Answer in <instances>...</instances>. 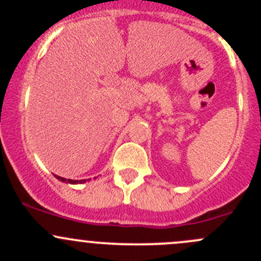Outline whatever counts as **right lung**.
Listing matches in <instances>:
<instances>
[{
    "label": "right lung",
    "instance_id": "1",
    "mask_svg": "<svg viewBox=\"0 0 261 261\" xmlns=\"http://www.w3.org/2000/svg\"><path fill=\"white\" fill-rule=\"evenodd\" d=\"M54 177L57 178L58 180H60V181H64V183H69V184H78V183H86L87 180H89V179H81V180H73V179H67V178H63V177H59V175H55L54 174Z\"/></svg>",
    "mask_w": 261,
    "mask_h": 261
}]
</instances>
